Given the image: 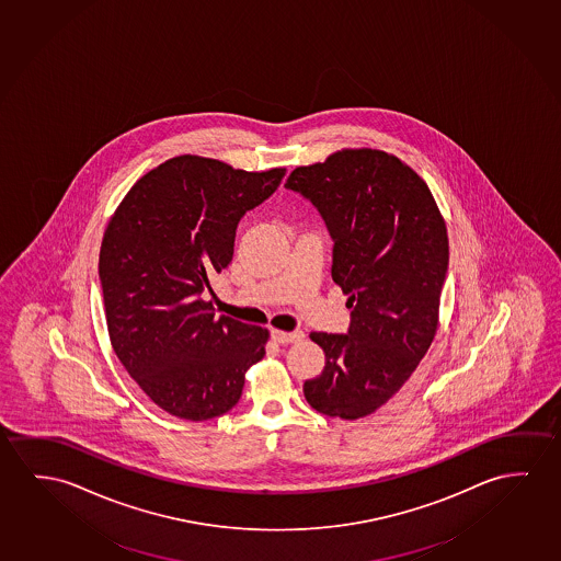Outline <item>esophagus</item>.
<instances>
[{
    "label": "esophagus",
    "mask_w": 561,
    "mask_h": 561,
    "mask_svg": "<svg viewBox=\"0 0 561 561\" xmlns=\"http://www.w3.org/2000/svg\"><path fill=\"white\" fill-rule=\"evenodd\" d=\"M302 334L301 330H295V332H282V330H272V337L276 340L277 344H295V342H301Z\"/></svg>",
    "instance_id": "1"
}]
</instances>
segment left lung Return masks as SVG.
Returning a JSON list of instances; mask_svg holds the SVG:
<instances>
[{
    "label": "left lung",
    "mask_w": 561,
    "mask_h": 561,
    "mask_svg": "<svg viewBox=\"0 0 561 561\" xmlns=\"http://www.w3.org/2000/svg\"><path fill=\"white\" fill-rule=\"evenodd\" d=\"M285 188L327 225L332 279L347 299V334L312 332L327 365L307 402L359 420L397 394L432 345L448 267L447 227L427 184L397 157L345 149L297 167Z\"/></svg>",
    "instance_id": "obj_1"
}]
</instances>
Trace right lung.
<instances>
[{"label": "right lung", "instance_id": "obj_1", "mask_svg": "<svg viewBox=\"0 0 561 561\" xmlns=\"http://www.w3.org/2000/svg\"><path fill=\"white\" fill-rule=\"evenodd\" d=\"M284 176L174 157L131 186L104 231L99 279L114 352L171 415L206 422L229 412L266 354L267 330L217 317L204 295L233 260L242 216Z\"/></svg>", "mask_w": 561, "mask_h": 561}]
</instances>
